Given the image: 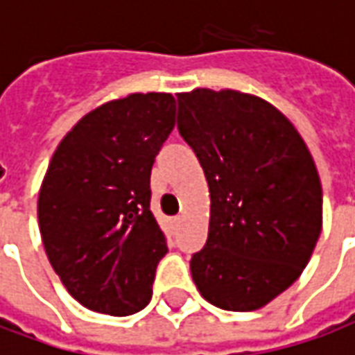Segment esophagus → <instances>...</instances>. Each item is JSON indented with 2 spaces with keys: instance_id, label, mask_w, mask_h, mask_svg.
<instances>
[{
  "instance_id": "obj_1",
  "label": "esophagus",
  "mask_w": 355,
  "mask_h": 355,
  "mask_svg": "<svg viewBox=\"0 0 355 355\" xmlns=\"http://www.w3.org/2000/svg\"><path fill=\"white\" fill-rule=\"evenodd\" d=\"M182 223V216H177V218H175V224H180Z\"/></svg>"
}]
</instances>
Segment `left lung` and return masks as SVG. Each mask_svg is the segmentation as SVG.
<instances>
[{"instance_id":"obj_1","label":"left lung","mask_w":355,"mask_h":355,"mask_svg":"<svg viewBox=\"0 0 355 355\" xmlns=\"http://www.w3.org/2000/svg\"><path fill=\"white\" fill-rule=\"evenodd\" d=\"M178 132L211 193L205 247L190 270L201 297L230 312L266 306L297 282L321 234L315 163L287 117L253 94H177Z\"/></svg>"}]
</instances>
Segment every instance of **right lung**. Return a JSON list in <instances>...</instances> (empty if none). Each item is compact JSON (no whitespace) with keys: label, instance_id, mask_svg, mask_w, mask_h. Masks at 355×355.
Segmentation results:
<instances>
[{"label":"right lung","instance_id":"1","mask_svg":"<svg viewBox=\"0 0 355 355\" xmlns=\"http://www.w3.org/2000/svg\"><path fill=\"white\" fill-rule=\"evenodd\" d=\"M175 114L169 93L110 101L53 154L37 200L43 247L68 293L93 312L129 315L152 298L167 241L150 211V175Z\"/></svg>","mask_w":355,"mask_h":355}]
</instances>
